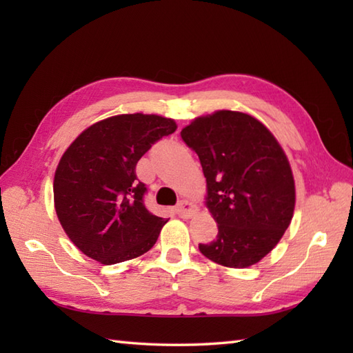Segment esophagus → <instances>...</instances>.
Segmentation results:
<instances>
[{"instance_id":"1","label":"esophagus","mask_w":353,"mask_h":353,"mask_svg":"<svg viewBox=\"0 0 353 353\" xmlns=\"http://www.w3.org/2000/svg\"><path fill=\"white\" fill-rule=\"evenodd\" d=\"M196 212H197V206L188 200H181L179 201V205L176 206V214L179 216H182V219H190V216H192Z\"/></svg>"}]
</instances>
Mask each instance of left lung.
Wrapping results in <instances>:
<instances>
[{
    "instance_id": "left-lung-1",
    "label": "left lung",
    "mask_w": 353,
    "mask_h": 353,
    "mask_svg": "<svg viewBox=\"0 0 353 353\" xmlns=\"http://www.w3.org/2000/svg\"><path fill=\"white\" fill-rule=\"evenodd\" d=\"M181 137L199 156L206 206L219 224L216 238L199 250L224 267L256 264L294 212V179L279 142L256 118L234 110L196 118Z\"/></svg>"
}]
</instances>
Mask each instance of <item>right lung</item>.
<instances>
[{
    "label": "right lung",
    "mask_w": 353,
    "mask_h": 353,
    "mask_svg": "<svg viewBox=\"0 0 353 353\" xmlns=\"http://www.w3.org/2000/svg\"><path fill=\"white\" fill-rule=\"evenodd\" d=\"M170 118L117 115L79 134L54 174V208L63 230L86 256L104 265L148 252L168 220L144 205L137 163L154 142L176 132Z\"/></svg>",
    "instance_id": "obj_1"
}]
</instances>
